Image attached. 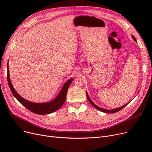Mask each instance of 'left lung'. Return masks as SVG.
Masks as SVG:
<instances>
[{
    "label": "left lung",
    "instance_id": "8db88e82",
    "mask_svg": "<svg viewBox=\"0 0 152 152\" xmlns=\"http://www.w3.org/2000/svg\"><path fill=\"white\" fill-rule=\"evenodd\" d=\"M132 38L134 39V41H135V42H137L136 41V39H135V38L132 36ZM86 96H87V99H88V100H89V102L91 103V104L94 107H95V108L96 109H97V110H100V111H102V112H104V113H116V112H117V111H120L121 110H122L123 108H124L127 104H128V103H126V105H123V106H122L121 107H119V108H115V109H114V110H105V109H103V108H100L99 107H98V106H97L95 104H94V103H93V102L90 99V98H89V95H88V94H87V93H86Z\"/></svg>",
    "mask_w": 152,
    "mask_h": 152
}]
</instances>
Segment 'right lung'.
<instances>
[{
  "label": "right lung",
  "mask_w": 152,
  "mask_h": 152,
  "mask_svg": "<svg viewBox=\"0 0 152 152\" xmlns=\"http://www.w3.org/2000/svg\"><path fill=\"white\" fill-rule=\"evenodd\" d=\"M73 80V79L71 78L65 84L57 98L55 99V100H53V101L44 103H36L30 102L20 96L18 93L14 89L10 81L9 66H8L7 64V81L8 83H9L10 89L13 95H14V97L17 99L18 101L20 103H21L24 107H25L27 109L31 111V112L38 115H47L52 113L54 112V111L60 109L63 105V103H65L68 89Z\"/></svg>",
  "instance_id": "right-lung-1"
}]
</instances>
